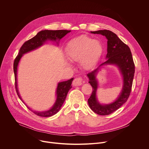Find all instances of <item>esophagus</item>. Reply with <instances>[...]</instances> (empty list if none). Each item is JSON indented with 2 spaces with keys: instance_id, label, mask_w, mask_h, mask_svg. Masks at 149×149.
<instances>
[{
  "instance_id": "1",
  "label": "esophagus",
  "mask_w": 149,
  "mask_h": 149,
  "mask_svg": "<svg viewBox=\"0 0 149 149\" xmlns=\"http://www.w3.org/2000/svg\"><path fill=\"white\" fill-rule=\"evenodd\" d=\"M82 81H83V78L82 77H77L75 78L73 84L74 86H79L82 84Z\"/></svg>"
}]
</instances>
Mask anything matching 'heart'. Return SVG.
Here are the masks:
<instances>
[{"label": "heart", "instance_id": "heart-1", "mask_svg": "<svg viewBox=\"0 0 149 149\" xmlns=\"http://www.w3.org/2000/svg\"><path fill=\"white\" fill-rule=\"evenodd\" d=\"M102 51L103 47L100 41L85 36L71 40L65 49L67 56L70 61H80L85 68L91 67L96 63Z\"/></svg>", "mask_w": 149, "mask_h": 149}]
</instances>
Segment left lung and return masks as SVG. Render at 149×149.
Returning a JSON list of instances; mask_svg holds the SVG:
<instances>
[{"label":"left lung","instance_id":"8db88e82","mask_svg":"<svg viewBox=\"0 0 149 149\" xmlns=\"http://www.w3.org/2000/svg\"><path fill=\"white\" fill-rule=\"evenodd\" d=\"M91 33L105 36L108 40V53L107 54L108 59L100 66L104 64H116L119 68L123 77V88L116 101L111 104L102 105L97 101L96 97L97 84L95 74L97 68L87 74L89 80V83L92 87L91 95L88 100L90 108L97 115H108L118 109L127 101L132 91L135 72L134 63L130 48L115 33L108 30L91 31Z\"/></svg>","mask_w":149,"mask_h":149}]
</instances>
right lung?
Wrapping results in <instances>:
<instances>
[{"instance_id":"right-lung-1","label":"right lung","mask_w":149,"mask_h":149,"mask_svg":"<svg viewBox=\"0 0 149 149\" xmlns=\"http://www.w3.org/2000/svg\"><path fill=\"white\" fill-rule=\"evenodd\" d=\"M71 30H42L38 32L36 36L31 39L26 41L22 45L20 48L18 55L15 59L13 63V71L15 74V88L17 94L19 98L22 101L21 97L19 95L17 88V68L19 62L22 57L23 54L30 52L33 49H36L38 47L41 46L44 42L47 40H51L56 41V40H60L67 33H70ZM73 80V78L64 82L58 83L57 88V100L54 105L53 107L47 111L45 112H36L33 111L29 108V110L31 111L34 114L37 116L41 117H49L56 114L61 108L69 90L71 88V84Z\"/></svg>"}]
</instances>
